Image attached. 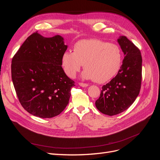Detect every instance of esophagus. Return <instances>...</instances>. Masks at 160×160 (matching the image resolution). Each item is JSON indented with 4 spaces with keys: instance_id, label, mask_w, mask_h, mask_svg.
I'll list each match as a JSON object with an SVG mask.
<instances>
[{
    "instance_id": "obj_1",
    "label": "esophagus",
    "mask_w": 160,
    "mask_h": 160,
    "mask_svg": "<svg viewBox=\"0 0 160 160\" xmlns=\"http://www.w3.org/2000/svg\"><path fill=\"white\" fill-rule=\"evenodd\" d=\"M79 85L81 87H83V88H86V87H88L89 85L87 84V83H79Z\"/></svg>"
}]
</instances>
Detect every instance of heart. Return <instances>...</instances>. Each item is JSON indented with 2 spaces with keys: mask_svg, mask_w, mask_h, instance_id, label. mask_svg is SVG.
Instances as JSON below:
<instances>
[{
  "mask_svg": "<svg viewBox=\"0 0 160 160\" xmlns=\"http://www.w3.org/2000/svg\"><path fill=\"white\" fill-rule=\"evenodd\" d=\"M122 61L119 47L97 38L83 39L73 46V52L65 51L61 56L62 68L69 77H73L82 65L85 69L82 77L103 83L118 73Z\"/></svg>",
  "mask_w": 160,
  "mask_h": 160,
  "instance_id": "obj_1",
  "label": "heart"
}]
</instances>
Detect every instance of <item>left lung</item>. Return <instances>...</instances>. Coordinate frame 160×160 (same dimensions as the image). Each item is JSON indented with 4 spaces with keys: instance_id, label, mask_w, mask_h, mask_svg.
Returning <instances> with one entry per match:
<instances>
[{
    "instance_id": "left-lung-1",
    "label": "left lung",
    "mask_w": 160,
    "mask_h": 160,
    "mask_svg": "<svg viewBox=\"0 0 160 160\" xmlns=\"http://www.w3.org/2000/svg\"><path fill=\"white\" fill-rule=\"evenodd\" d=\"M118 42L124 53V59L117 75L102 87L95 106L100 112L112 116L128 109L138 96L142 83L141 52L125 36Z\"/></svg>"
}]
</instances>
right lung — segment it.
<instances>
[{
  "label": "right lung",
  "instance_id": "add662e5",
  "mask_svg": "<svg viewBox=\"0 0 160 160\" xmlns=\"http://www.w3.org/2000/svg\"><path fill=\"white\" fill-rule=\"evenodd\" d=\"M67 49L61 36L47 38L36 32L14 55L11 64L14 88L21 105L29 113L51 118L68 105L75 82L61 67V56Z\"/></svg>",
  "mask_w": 160,
  "mask_h": 160
}]
</instances>
